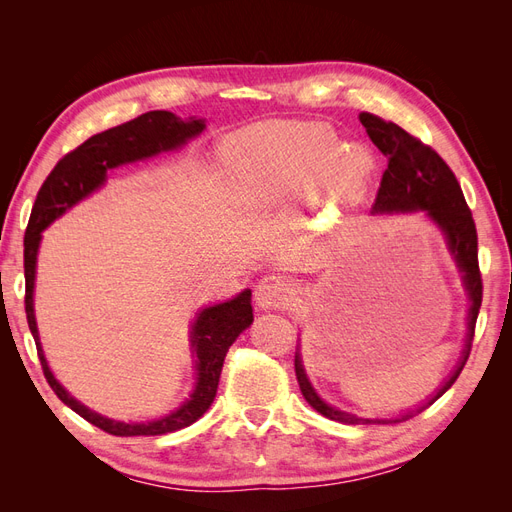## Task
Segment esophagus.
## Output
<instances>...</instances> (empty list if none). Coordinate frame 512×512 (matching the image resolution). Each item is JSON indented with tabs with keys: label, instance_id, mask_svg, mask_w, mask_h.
I'll return each instance as SVG.
<instances>
[{
	"label": "esophagus",
	"instance_id": "34e87169",
	"mask_svg": "<svg viewBox=\"0 0 512 512\" xmlns=\"http://www.w3.org/2000/svg\"><path fill=\"white\" fill-rule=\"evenodd\" d=\"M256 305L262 309H280L290 305V301L297 294V288L290 284L284 277L269 275L265 280H260L256 286Z\"/></svg>",
	"mask_w": 512,
	"mask_h": 512
}]
</instances>
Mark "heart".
Returning a JSON list of instances; mask_svg holds the SVG:
<instances>
[{
	"instance_id": "obj_1",
	"label": "heart",
	"mask_w": 512,
	"mask_h": 512,
	"mask_svg": "<svg viewBox=\"0 0 512 512\" xmlns=\"http://www.w3.org/2000/svg\"><path fill=\"white\" fill-rule=\"evenodd\" d=\"M333 143L335 132L324 123H269L230 138L222 160L254 205L284 203L305 190L322 205L352 207L376 162L361 145Z\"/></svg>"
}]
</instances>
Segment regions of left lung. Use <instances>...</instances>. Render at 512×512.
I'll return each instance as SVG.
<instances>
[{
	"label": "left lung",
	"instance_id": "1",
	"mask_svg": "<svg viewBox=\"0 0 512 512\" xmlns=\"http://www.w3.org/2000/svg\"><path fill=\"white\" fill-rule=\"evenodd\" d=\"M361 123L365 126L371 143H374L386 158H389V166H386L376 203L371 207V213H416L423 211L427 218L436 224L446 239L448 252H451L455 265L461 273L463 288L468 292L470 309H468V333L466 344H463L459 363L455 365L453 374L446 378V382L440 389L433 393L421 408L404 412L391 418H365L356 416L352 412L337 410L329 406L327 401H322L316 389L309 382L305 367L301 361V354H294V371H297V380L301 386V393L305 401L322 416L331 418V421H339L346 425H391L408 421L414 414L423 412L433 401H438L459 378L463 365H466L472 339H474V327L478 318L480 303H483V280H480L478 269V237L476 226L472 220V211L463 198L461 185L453 170L448 164L433 151L429 145H423L418 138L408 134L404 128H399L393 121H384L371 113L359 115Z\"/></svg>",
	"mask_w": 512,
	"mask_h": 512
}]
</instances>
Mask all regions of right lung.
<instances>
[{"label":"right lung","mask_w":512,"mask_h":512,"mask_svg":"<svg viewBox=\"0 0 512 512\" xmlns=\"http://www.w3.org/2000/svg\"><path fill=\"white\" fill-rule=\"evenodd\" d=\"M203 130L205 119H181L168 111H149L132 121L121 123L117 128L87 138L81 147H76L68 156L61 158L51 170V175L46 177L25 230V314L29 331L36 339L44 378L68 408L83 416L91 425L111 433V436H162V433H173L196 423L209 410L215 393H218V382L228 348L254 322L252 290L247 288L230 301L203 307L196 314L190 331V350L192 356H196V384L190 397L177 410L145 423L115 421V418L102 416L83 406L81 401H76L55 380L49 363H46L34 314L36 262L42 230L49 228L68 209L79 205L83 198L100 190L108 170L121 164L153 158L162 151L179 149Z\"/></svg>","instance_id":"obj_1"}]
</instances>
